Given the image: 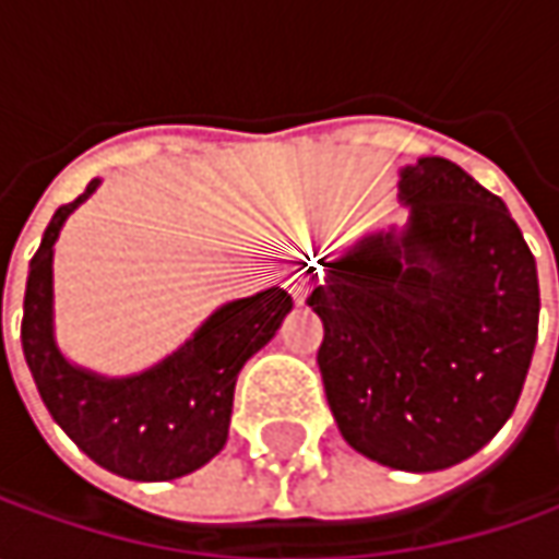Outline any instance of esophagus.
Instances as JSON below:
<instances>
[{"label":"esophagus","instance_id":"esophagus-1","mask_svg":"<svg viewBox=\"0 0 559 559\" xmlns=\"http://www.w3.org/2000/svg\"><path fill=\"white\" fill-rule=\"evenodd\" d=\"M289 292L295 301H305V295H308V280H301V276H292Z\"/></svg>","mask_w":559,"mask_h":559}]
</instances>
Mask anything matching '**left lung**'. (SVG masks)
<instances>
[{
  "label": "left lung",
  "instance_id": "obj_1",
  "mask_svg": "<svg viewBox=\"0 0 559 559\" xmlns=\"http://www.w3.org/2000/svg\"><path fill=\"white\" fill-rule=\"evenodd\" d=\"M404 233L323 261L308 308L342 439L429 473L476 454L513 414L538 338V270L507 204L448 158L401 170Z\"/></svg>",
  "mask_w": 559,
  "mask_h": 559
}]
</instances>
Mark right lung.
Instances as JSON below:
<instances>
[{
  "label": "right lung",
  "instance_id": "add662e5",
  "mask_svg": "<svg viewBox=\"0 0 559 559\" xmlns=\"http://www.w3.org/2000/svg\"><path fill=\"white\" fill-rule=\"evenodd\" d=\"M71 204H61L43 233L27 273L21 348L52 419L98 466L123 479L164 483L199 469L226 444L236 376L276 335L292 311L280 286L229 301L158 367L130 379H105L71 367L52 335V246ZM2 335V295H0Z\"/></svg>",
  "mask_w": 559,
  "mask_h": 559
}]
</instances>
